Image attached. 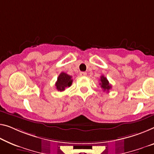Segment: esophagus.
Listing matches in <instances>:
<instances>
[{
  "instance_id": "obj_1",
  "label": "esophagus",
  "mask_w": 154,
  "mask_h": 154,
  "mask_svg": "<svg viewBox=\"0 0 154 154\" xmlns=\"http://www.w3.org/2000/svg\"><path fill=\"white\" fill-rule=\"evenodd\" d=\"M80 75H82V76H85V75H87V73L85 72H81L80 73Z\"/></svg>"
}]
</instances>
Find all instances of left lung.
<instances>
[{"label":"left lung","instance_id":"left-lung-1","mask_svg":"<svg viewBox=\"0 0 154 154\" xmlns=\"http://www.w3.org/2000/svg\"><path fill=\"white\" fill-rule=\"evenodd\" d=\"M100 85H101V87L103 89L104 91H107L109 92V90L112 88V85L109 84L107 78L104 76V75H101Z\"/></svg>","mask_w":154,"mask_h":154}]
</instances>
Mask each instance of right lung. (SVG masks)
Wrapping results in <instances>:
<instances>
[{"instance_id":"obj_1","label":"right lung","mask_w":154,"mask_h":154,"mask_svg":"<svg viewBox=\"0 0 154 154\" xmlns=\"http://www.w3.org/2000/svg\"><path fill=\"white\" fill-rule=\"evenodd\" d=\"M72 76L66 74V73L62 72L58 75L57 81L56 82V87L58 91H63L67 87H70L72 84L73 80Z\"/></svg>"}]
</instances>
